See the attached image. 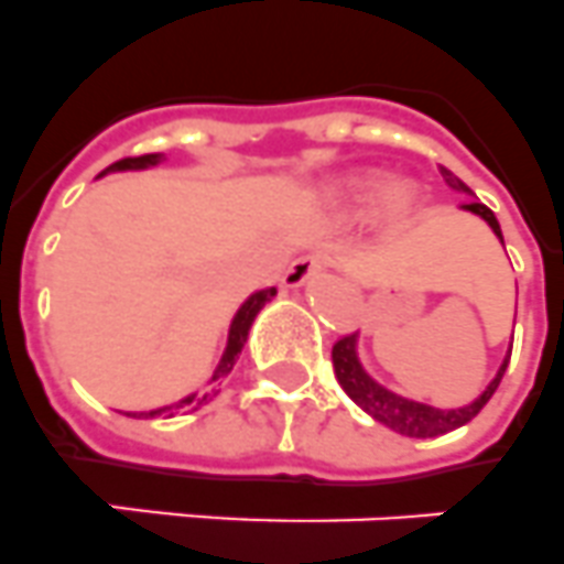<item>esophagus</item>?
<instances>
[{"label":"esophagus","instance_id":"1","mask_svg":"<svg viewBox=\"0 0 564 564\" xmlns=\"http://www.w3.org/2000/svg\"><path fill=\"white\" fill-rule=\"evenodd\" d=\"M324 267V258L321 254H301L290 263L286 274H283V283L286 286H304L306 281H312V274H318Z\"/></svg>","mask_w":564,"mask_h":564}]
</instances>
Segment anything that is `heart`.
I'll use <instances>...</instances> for the list:
<instances>
[{
  "label": "heart",
  "instance_id": "obj_1",
  "mask_svg": "<svg viewBox=\"0 0 564 564\" xmlns=\"http://www.w3.org/2000/svg\"><path fill=\"white\" fill-rule=\"evenodd\" d=\"M378 192V183L376 180H367V183H358V186L352 188V200L361 206V203L372 200V194ZM387 206L390 209H410L413 206V188L404 186V183H399V186H392L390 192H387Z\"/></svg>",
  "mask_w": 564,
  "mask_h": 564
}]
</instances>
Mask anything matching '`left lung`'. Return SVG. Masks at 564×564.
Wrapping results in <instances>:
<instances>
[{"mask_svg":"<svg viewBox=\"0 0 564 564\" xmlns=\"http://www.w3.org/2000/svg\"><path fill=\"white\" fill-rule=\"evenodd\" d=\"M442 174L444 180L456 188V192L470 194V188H467L465 183L451 172V169H442ZM462 209L473 212V215H479L481 220H487V226H490V229L496 231V238L501 240L499 220H496V215L487 209L485 203L470 200L465 203ZM501 243H505V240H501ZM508 361H510V355L505 358V364H501V370L496 372L494 381L487 384V390L481 392L479 399L473 401V404L458 406V410H438V406L401 399V395H395V392L384 390L378 381H372V378L364 372L358 355H355V335H344V338H338L333 344L335 378H338V384L344 387V392H347L355 404L361 406L364 413H370L376 421L387 424V427L395 430V433L410 435V438H433V435L451 433V430L462 427V424H467L470 419H476L481 406H485L487 401H490V395L496 392V387H499L501 376H505V370H508Z\"/></svg>","mask_w":564,"mask_h":564,"instance_id":"obj_1","label":"left lung"}]
</instances>
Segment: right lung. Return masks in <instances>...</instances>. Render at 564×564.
Instances as JSON below:
<instances>
[{
  "instance_id": "add662e5",
  "label": "right lung",
  "mask_w": 564,
  "mask_h": 564,
  "mask_svg": "<svg viewBox=\"0 0 564 564\" xmlns=\"http://www.w3.org/2000/svg\"><path fill=\"white\" fill-rule=\"evenodd\" d=\"M160 160H163V154H143V158H122L117 160V163H111L106 169V172H122V169H145V165H158ZM274 295V290H260L254 292L249 301H246L243 306L238 310V315H235V321H231V329H229V344H226V352L224 358H220V364H217L215 376H212V381H224L226 376L231 372V367H235V361H238V352L243 349L246 344V335H249V326H252L254 315H258L260 310H263V304H267L269 297ZM217 395V390L206 392V395H188V399L177 401V404H169V406H160V410H151V413H140V419H163V415H174L180 413V410H197V406L209 404L212 399ZM137 419V415H134Z\"/></svg>"
}]
</instances>
